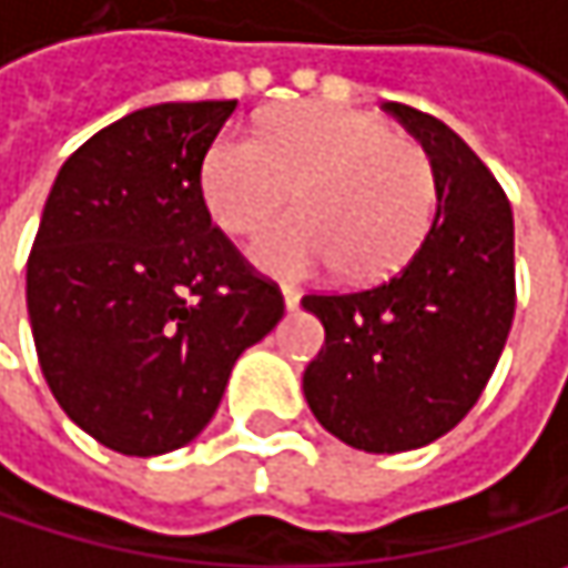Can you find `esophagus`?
<instances>
[{
  "label": "esophagus",
  "mask_w": 568,
  "mask_h": 568,
  "mask_svg": "<svg viewBox=\"0 0 568 568\" xmlns=\"http://www.w3.org/2000/svg\"><path fill=\"white\" fill-rule=\"evenodd\" d=\"M283 298H285V308H298L302 292H298V288H292V285H283Z\"/></svg>",
  "instance_id": "obj_1"
}]
</instances>
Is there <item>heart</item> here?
I'll return each instance as SVG.
<instances>
[{
  "mask_svg": "<svg viewBox=\"0 0 568 568\" xmlns=\"http://www.w3.org/2000/svg\"><path fill=\"white\" fill-rule=\"evenodd\" d=\"M250 256L285 280L335 266L351 283L396 273L423 243L436 211V172L426 149L384 120L337 106L292 103L270 113L260 135L224 130L201 162V194L231 233L256 231Z\"/></svg>",
  "mask_w": 568,
  "mask_h": 568,
  "instance_id": "obj_1",
  "label": "heart"
}]
</instances>
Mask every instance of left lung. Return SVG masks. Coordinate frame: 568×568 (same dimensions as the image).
Here are the masks:
<instances>
[{"label": "left lung", "instance_id": "left-lung-1", "mask_svg": "<svg viewBox=\"0 0 568 568\" xmlns=\"http://www.w3.org/2000/svg\"><path fill=\"white\" fill-rule=\"evenodd\" d=\"M436 172V217L393 276L308 292L325 347L302 389L315 419L364 452H409L455 429L488 387L514 322V214L468 142L406 103H384Z\"/></svg>", "mask_w": 568, "mask_h": 568}]
</instances>
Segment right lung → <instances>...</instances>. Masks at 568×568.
Returning <instances> with one entry per match:
<instances>
[{
  "mask_svg": "<svg viewBox=\"0 0 568 568\" xmlns=\"http://www.w3.org/2000/svg\"><path fill=\"white\" fill-rule=\"evenodd\" d=\"M233 110H135L90 135L44 201L26 276L38 364L61 409L120 455L187 445L236 357L285 312L201 194L204 152Z\"/></svg>",
  "mask_w": 568,
  "mask_h": 568,
  "instance_id": "obj_1",
  "label": "right lung"
}]
</instances>
